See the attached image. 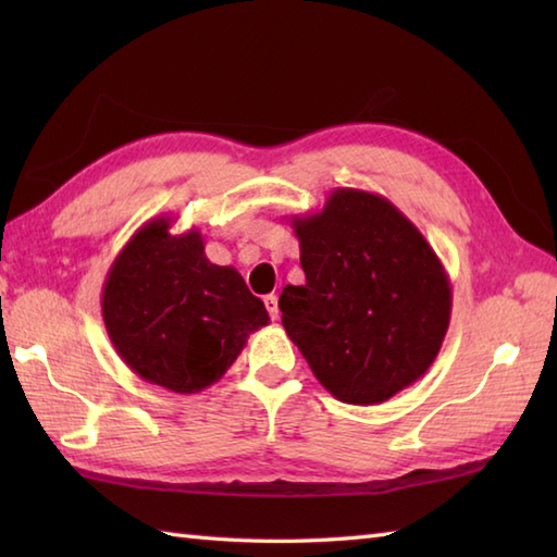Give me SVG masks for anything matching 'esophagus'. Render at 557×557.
I'll list each match as a JSON object with an SVG mask.
<instances>
[{
	"label": "esophagus",
	"mask_w": 557,
	"mask_h": 557,
	"mask_svg": "<svg viewBox=\"0 0 557 557\" xmlns=\"http://www.w3.org/2000/svg\"><path fill=\"white\" fill-rule=\"evenodd\" d=\"M263 301H265V309H268L272 321H277V318H280V306H277V297H275V294H268V297H265Z\"/></svg>",
	"instance_id": "obj_1"
}]
</instances>
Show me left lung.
I'll list each match as a JSON object with an SVG mask.
<instances>
[{"mask_svg":"<svg viewBox=\"0 0 557 557\" xmlns=\"http://www.w3.org/2000/svg\"><path fill=\"white\" fill-rule=\"evenodd\" d=\"M306 285L280 297L282 325L330 395L383 405L431 369L453 313L433 246L385 196L335 188L294 215Z\"/></svg>","mask_w":557,"mask_h":557,"instance_id":"left-lung-1","label":"left lung"}]
</instances>
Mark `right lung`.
Instances as JSON below:
<instances>
[{
    "mask_svg": "<svg viewBox=\"0 0 557 557\" xmlns=\"http://www.w3.org/2000/svg\"><path fill=\"white\" fill-rule=\"evenodd\" d=\"M172 222L148 220L114 258L102 285V321L136 375L194 395L227 373L270 315L239 272L210 263L196 227L174 234Z\"/></svg>",
    "mask_w": 557,
    "mask_h": 557,
    "instance_id": "obj_1",
    "label": "right lung"
}]
</instances>
